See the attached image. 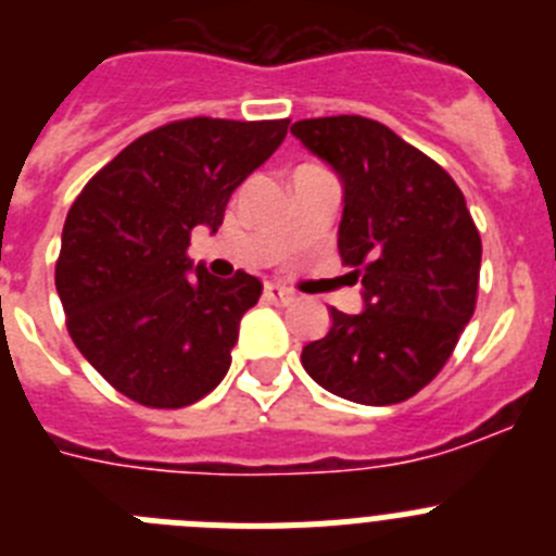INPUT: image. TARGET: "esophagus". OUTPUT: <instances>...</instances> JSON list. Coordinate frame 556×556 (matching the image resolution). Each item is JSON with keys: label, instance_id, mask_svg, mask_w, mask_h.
Here are the masks:
<instances>
[{"label": "esophagus", "instance_id": "1", "mask_svg": "<svg viewBox=\"0 0 556 556\" xmlns=\"http://www.w3.org/2000/svg\"><path fill=\"white\" fill-rule=\"evenodd\" d=\"M264 298H267L269 303H281V306H289V303H294V292L278 287V283H267V287H264Z\"/></svg>", "mask_w": 556, "mask_h": 556}]
</instances>
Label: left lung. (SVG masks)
<instances>
[{
    "label": "left lung",
    "instance_id": "left-lung-1",
    "mask_svg": "<svg viewBox=\"0 0 556 556\" xmlns=\"http://www.w3.org/2000/svg\"><path fill=\"white\" fill-rule=\"evenodd\" d=\"M292 136L342 180L339 255L365 308H331V328L301 362L333 395L401 404L429 384L473 317L481 239L443 166L365 116H323Z\"/></svg>",
    "mask_w": 556,
    "mask_h": 556
}]
</instances>
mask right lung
<instances>
[{
  "label": "right lung",
  "instance_id": "right-lung-1",
  "mask_svg": "<svg viewBox=\"0 0 556 556\" xmlns=\"http://www.w3.org/2000/svg\"><path fill=\"white\" fill-rule=\"evenodd\" d=\"M289 119L194 116L144 132L102 166L66 214L55 287L77 351L113 390L180 409L225 378L262 281L195 275L191 230L217 233L236 186L281 147Z\"/></svg>",
  "mask_w": 556,
  "mask_h": 556
}]
</instances>
